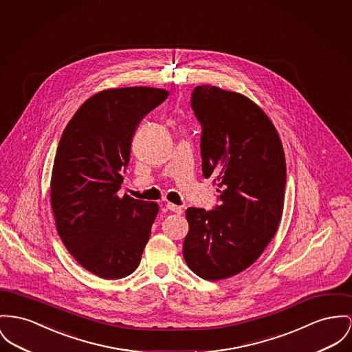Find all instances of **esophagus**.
Returning <instances> with one entry per match:
<instances>
[{
	"label": "esophagus",
	"mask_w": 352,
	"mask_h": 352,
	"mask_svg": "<svg viewBox=\"0 0 352 352\" xmlns=\"http://www.w3.org/2000/svg\"><path fill=\"white\" fill-rule=\"evenodd\" d=\"M166 208L170 212H175L177 214H182L183 213V207L182 206H176L173 203H166Z\"/></svg>",
	"instance_id": "obj_1"
}]
</instances>
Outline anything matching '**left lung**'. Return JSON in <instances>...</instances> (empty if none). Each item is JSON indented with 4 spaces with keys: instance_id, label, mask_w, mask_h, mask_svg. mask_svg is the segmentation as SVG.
Segmentation results:
<instances>
[{
    "instance_id": "8db88e82",
    "label": "left lung",
    "mask_w": 352,
    "mask_h": 352,
    "mask_svg": "<svg viewBox=\"0 0 352 352\" xmlns=\"http://www.w3.org/2000/svg\"><path fill=\"white\" fill-rule=\"evenodd\" d=\"M190 104L203 126V175L214 177L220 204L188 208L183 255L197 276L223 280L252 265L276 234L285 157L275 125L247 96L201 85Z\"/></svg>"
}]
</instances>
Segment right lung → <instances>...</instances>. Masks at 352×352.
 <instances>
[{
    "mask_svg": "<svg viewBox=\"0 0 352 352\" xmlns=\"http://www.w3.org/2000/svg\"><path fill=\"white\" fill-rule=\"evenodd\" d=\"M168 94L149 87L101 91L61 136L50 179L56 228L76 261L98 278L121 279L140 264L159 206L118 192L138 125Z\"/></svg>",
    "mask_w": 352,
    "mask_h": 352,
    "instance_id": "right-lung-1",
    "label": "right lung"
}]
</instances>
